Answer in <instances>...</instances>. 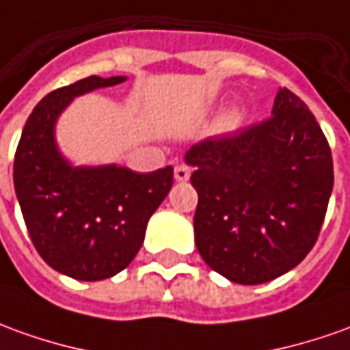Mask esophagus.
Returning <instances> with one entry per match:
<instances>
[{
    "label": "esophagus",
    "instance_id": "34e87169",
    "mask_svg": "<svg viewBox=\"0 0 350 350\" xmlns=\"http://www.w3.org/2000/svg\"><path fill=\"white\" fill-rule=\"evenodd\" d=\"M189 176H191V168L185 167V165H178L174 168V180L176 182H187L189 180Z\"/></svg>",
    "mask_w": 350,
    "mask_h": 350
}]
</instances>
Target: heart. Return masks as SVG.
<instances>
[{
    "instance_id": "1",
    "label": "heart",
    "mask_w": 350,
    "mask_h": 350,
    "mask_svg": "<svg viewBox=\"0 0 350 350\" xmlns=\"http://www.w3.org/2000/svg\"><path fill=\"white\" fill-rule=\"evenodd\" d=\"M241 119H243V111L239 109V107H234V109H229L224 117V124L226 126H234L237 123H241Z\"/></svg>"
}]
</instances>
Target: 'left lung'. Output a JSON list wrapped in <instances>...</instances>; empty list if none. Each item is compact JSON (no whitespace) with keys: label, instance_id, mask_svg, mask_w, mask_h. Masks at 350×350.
Returning a JSON list of instances; mask_svg holds the SVG:
<instances>
[{"label":"left lung","instance_id":"1","mask_svg":"<svg viewBox=\"0 0 350 350\" xmlns=\"http://www.w3.org/2000/svg\"><path fill=\"white\" fill-rule=\"evenodd\" d=\"M271 116L185 153L199 195L197 250L237 284H263L301 263L334 187L328 140L305 102L278 89Z\"/></svg>","mask_w":350,"mask_h":350}]
</instances>
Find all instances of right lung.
<instances>
[{"label":"right lung","mask_w":350,"mask_h":350,"mask_svg":"<svg viewBox=\"0 0 350 350\" xmlns=\"http://www.w3.org/2000/svg\"><path fill=\"white\" fill-rule=\"evenodd\" d=\"M123 81L90 75L49 92L14 153V191L31 243L47 265L75 280H104L129 267L172 187V167L150 174L119 165L75 167L56 144L58 117L73 98Z\"/></svg>","instance_id":"right-lung-1"}]
</instances>
